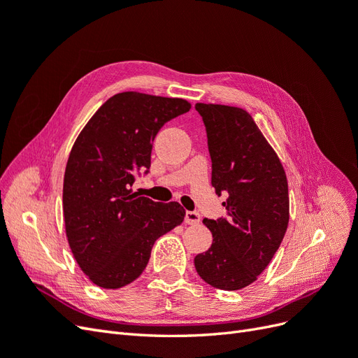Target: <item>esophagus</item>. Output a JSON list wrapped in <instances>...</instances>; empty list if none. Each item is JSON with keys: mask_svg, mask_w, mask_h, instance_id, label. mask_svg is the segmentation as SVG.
I'll return each mask as SVG.
<instances>
[{"mask_svg": "<svg viewBox=\"0 0 358 358\" xmlns=\"http://www.w3.org/2000/svg\"><path fill=\"white\" fill-rule=\"evenodd\" d=\"M200 221H201V216H200L199 212H196V210H188V212L185 213V222H187V224L196 225V224H199Z\"/></svg>", "mask_w": 358, "mask_h": 358, "instance_id": "1", "label": "esophagus"}]
</instances>
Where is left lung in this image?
<instances>
[{
  "mask_svg": "<svg viewBox=\"0 0 358 358\" xmlns=\"http://www.w3.org/2000/svg\"><path fill=\"white\" fill-rule=\"evenodd\" d=\"M212 159V187L229 199L227 216L204 218L212 246L194 258L209 285L234 291L252 284L282 242L288 220V182L275 150L239 107L197 103Z\"/></svg>",
  "mask_w": 358,
  "mask_h": 358,
  "instance_id": "obj_1",
  "label": "left lung"
}]
</instances>
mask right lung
I'll return each mask as SVG.
<instances>
[{"label": "right lung", "mask_w": 358, "mask_h": 358, "mask_svg": "<svg viewBox=\"0 0 358 358\" xmlns=\"http://www.w3.org/2000/svg\"><path fill=\"white\" fill-rule=\"evenodd\" d=\"M189 109L182 99L121 92L76 138L64 175V221L76 262L95 285L131 284L158 237L183 222L185 210L178 201L138 197L131 187L137 176L148 175L162 125Z\"/></svg>", "instance_id": "add662e5"}]
</instances>
